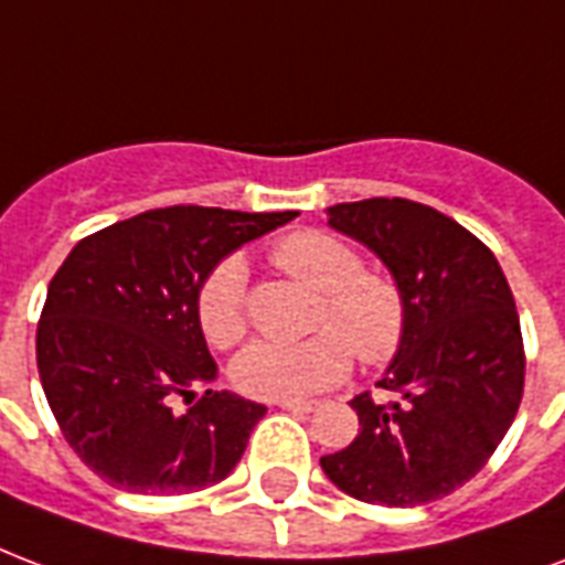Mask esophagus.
<instances>
[{
    "label": "esophagus",
    "mask_w": 565,
    "mask_h": 565,
    "mask_svg": "<svg viewBox=\"0 0 565 565\" xmlns=\"http://www.w3.org/2000/svg\"><path fill=\"white\" fill-rule=\"evenodd\" d=\"M277 408L295 411V414H312L318 408V402H298V398H279Z\"/></svg>",
    "instance_id": "1"
}]
</instances>
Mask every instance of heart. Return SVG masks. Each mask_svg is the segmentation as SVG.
I'll return each instance as SVG.
<instances>
[{
  "label": "heart",
  "instance_id": "obj_1",
  "mask_svg": "<svg viewBox=\"0 0 565 565\" xmlns=\"http://www.w3.org/2000/svg\"><path fill=\"white\" fill-rule=\"evenodd\" d=\"M274 265L318 291L312 333L303 342H256L237 354L232 381L256 398H307L345 379L351 358L381 366L396 358L408 330V300L396 279L363 267L348 241L324 228L291 232L270 249ZM199 328L214 348L247 337V267L220 258L196 291Z\"/></svg>",
  "mask_w": 565,
  "mask_h": 565
}]
</instances>
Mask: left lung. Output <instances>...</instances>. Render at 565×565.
Wrapping results in <instances>:
<instances>
[{
    "label": "left lung",
    "mask_w": 565,
    "mask_h": 565,
    "mask_svg": "<svg viewBox=\"0 0 565 565\" xmlns=\"http://www.w3.org/2000/svg\"><path fill=\"white\" fill-rule=\"evenodd\" d=\"M328 223L387 265L408 330L379 381L393 398H351L360 435L321 468L363 503L447 498L486 468L519 414L524 339L507 277L477 235L411 199L342 202Z\"/></svg>",
    "instance_id": "obj_1"
}]
</instances>
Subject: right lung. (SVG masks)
Segmentation results:
<instances>
[{"instance_id":"right-lung-1","label":"right lung","mask_w":565,"mask_h":565,"mask_svg":"<svg viewBox=\"0 0 565 565\" xmlns=\"http://www.w3.org/2000/svg\"><path fill=\"white\" fill-rule=\"evenodd\" d=\"M298 211L154 207L83 237L46 288L38 375L62 435L109 486L186 494L226 479L265 405L217 379L196 291L232 249Z\"/></svg>"}]
</instances>
